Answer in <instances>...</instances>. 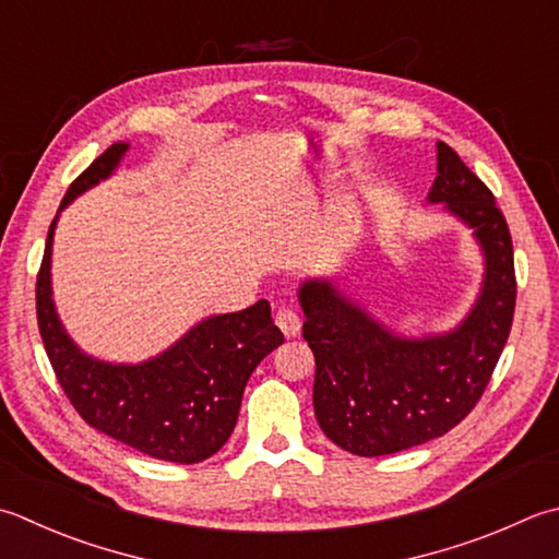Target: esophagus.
I'll use <instances>...</instances> for the list:
<instances>
[{"instance_id": "obj_1", "label": "esophagus", "mask_w": 559, "mask_h": 559, "mask_svg": "<svg viewBox=\"0 0 559 559\" xmlns=\"http://www.w3.org/2000/svg\"><path fill=\"white\" fill-rule=\"evenodd\" d=\"M273 320H276L278 330L286 334V338H293V336L300 334V326H302L300 314L295 312L293 308H286V305H283V308H278V312H276V317H273Z\"/></svg>"}]
</instances>
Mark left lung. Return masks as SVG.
I'll list each match as a JSON object with an SVG mask.
<instances>
[{
  "label": "left lung",
  "mask_w": 559,
  "mask_h": 559,
  "mask_svg": "<svg viewBox=\"0 0 559 559\" xmlns=\"http://www.w3.org/2000/svg\"><path fill=\"white\" fill-rule=\"evenodd\" d=\"M429 203L473 229L485 259L477 300L451 332L402 336L332 278H305L302 336L314 354V417L326 439L364 457L421 445L461 424L504 352L516 305L513 247L495 195L436 142Z\"/></svg>",
  "instance_id": "obj_1"
}]
</instances>
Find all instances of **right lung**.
I'll list each match as a JSON object with an SVG mask.
<instances>
[{"mask_svg": "<svg viewBox=\"0 0 559 559\" xmlns=\"http://www.w3.org/2000/svg\"><path fill=\"white\" fill-rule=\"evenodd\" d=\"M128 147L114 142L64 193L38 271V330L64 395L86 424L157 461L191 465L225 445L249 376L283 344V334L271 320V305L259 300L247 310L205 317L142 364H108L72 342L52 300L55 227L76 195L111 177Z\"/></svg>", "mask_w": 559, "mask_h": 559, "instance_id": "right-lung-1", "label": "right lung"}]
</instances>
